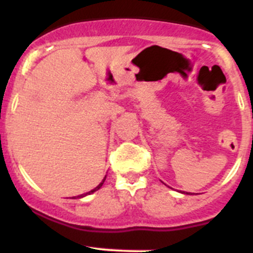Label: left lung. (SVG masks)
<instances>
[{
  "instance_id": "obj_1",
  "label": "left lung",
  "mask_w": 253,
  "mask_h": 253,
  "mask_svg": "<svg viewBox=\"0 0 253 253\" xmlns=\"http://www.w3.org/2000/svg\"><path fill=\"white\" fill-rule=\"evenodd\" d=\"M184 194H185V193H184ZM186 194H187V193H186Z\"/></svg>"
}]
</instances>
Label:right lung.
<instances>
[{
	"label": "right lung",
	"instance_id": "right-lung-1",
	"mask_svg": "<svg viewBox=\"0 0 253 253\" xmlns=\"http://www.w3.org/2000/svg\"><path fill=\"white\" fill-rule=\"evenodd\" d=\"M105 178H106V176H105V177H104V180H102V181H101V182H100V184H99V185H97V186H96V187H95V189H93V190H91V191H88V193L84 194V195H80V196H77V198H84V196H86V195H90V194H92V193H95V191H97V190H99V189H100V187H101V186H102V184H104V181H105ZM75 199H76V198H75Z\"/></svg>",
	"mask_w": 253,
	"mask_h": 253
}]
</instances>
